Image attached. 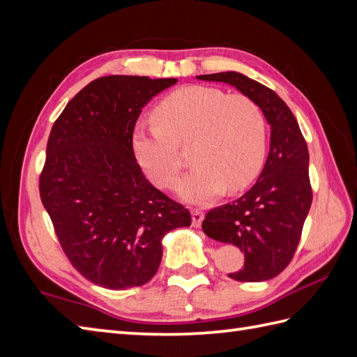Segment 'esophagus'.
I'll use <instances>...</instances> for the list:
<instances>
[{
    "instance_id": "1",
    "label": "esophagus",
    "mask_w": 357,
    "mask_h": 357,
    "mask_svg": "<svg viewBox=\"0 0 357 357\" xmlns=\"http://www.w3.org/2000/svg\"><path fill=\"white\" fill-rule=\"evenodd\" d=\"M202 221H204V213H202V210H199V208H193V210H192V224H193V227H196V229H199L201 224H202Z\"/></svg>"
}]
</instances>
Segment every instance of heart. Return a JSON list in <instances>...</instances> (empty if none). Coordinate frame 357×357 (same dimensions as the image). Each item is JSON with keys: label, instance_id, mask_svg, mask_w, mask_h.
Returning a JSON list of instances; mask_svg holds the SVG:
<instances>
[{"label": "heart", "instance_id": "1", "mask_svg": "<svg viewBox=\"0 0 357 357\" xmlns=\"http://www.w3.org/2000/svg\"><path fill=\"white\" fill-rule=\"evenodd\" d=\"M156 126H138L132 133L136 161L151 184L170 188L190 146L193 169L179 181L183 201L207 204L225 188L239 192L261 172L267 151V121L245 95H227L208 86H185L167 95L153 110Z\"/></svg>", "mask_w": 357, "mask_h": 357}]
</instances>
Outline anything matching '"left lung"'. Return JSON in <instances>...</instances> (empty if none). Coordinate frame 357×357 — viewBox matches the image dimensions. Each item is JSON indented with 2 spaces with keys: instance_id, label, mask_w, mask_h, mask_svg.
Wrapping results in <instances>:
<instances>
[{
  "instance_id": "1",
  "label": "left lung",
  "mask_w": 357,
  "mask_h": 357,
  "mask_svg": "<svg viewBox=\"0 0 357 357\" xmlns=\"http://www.w3.org/2000/svg\"><path fill=\"white\" fill-rule=\"evenodd\" d=\"M196 78L236 87L259 105L270 124V151L256 184L239 199L210 210L202 222L208 238L244 252V267L230 273L231 279L268 280L290 264L312 206L307 142L288 105L261 82L238 72Z\"/></svg>"
}]
</instances>
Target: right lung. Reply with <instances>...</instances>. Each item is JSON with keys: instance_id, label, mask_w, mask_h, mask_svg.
I'll return each instance as SVG.
<instances>
[{"instance_id": "add662e5", "label": "right lung", "mask_w": 357, "mask_h": 357, "mask_svg": "<svg viewBox=\"0 0 357 357\" xmlns=\"http://www.w3.org/2000/svg\"><path fill=\"white\" fill-rule=\"evenodd\" d=\"M176 78L110 75L90 82L55 121L40 195L66 256L110 290L141 287L162 259V238L192 216L142 174L132 133L151 98Z\"/></svg>"}]
</instances>
